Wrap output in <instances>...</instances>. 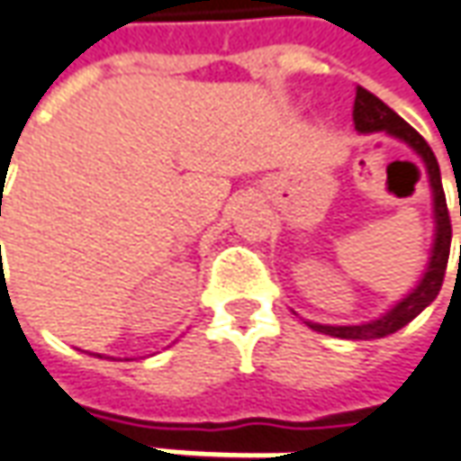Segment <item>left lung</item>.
Returning a JSON list of instances; mask_svg holds the SVG:
<instances>
[{
	"mask_svg": "<svg viewBox=\"0 0 461 461\" xmlns=\"http://www.w3.org/2000/svg\"><path fill=\"white\" fill-rule=\"evenodd\" d=\"M352 120H355V130L359 132H388V135L398 137L408 142L413 150L419 152L429 170V181L434 188V219H437V240H434V249H431V262L429 270L413 288V294H408L395 306L390 309L385 316L375 319L370 324L359 326H326V324H311L313 331H321L329 337H339V339H380L395 334L398 329H403L408 321H413L420 311L426 309L441 291L444 283V273H447V262H449V247H452V221H449V209H447V196H444V185H441V173H438V163L434 150L429 148V142L403 120L398 117L388 104L380 102L375 94L367 88L357 86L355 91V109H352ZM461 249V247H459Z\"/></svg>",
	"mask_w": 461,
	"mask_h": 461,
	"instance_id": "obj_1",
	"label": "left lung"
}]
</instances>
